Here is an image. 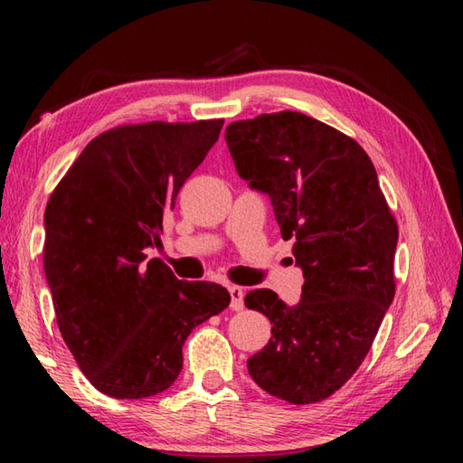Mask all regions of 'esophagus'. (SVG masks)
I'll return each instance as SVG.
<instances>
[{"label": "esophagus", "instance_id": "obj_1", "mask_svg": "<svg viewBox=\"0 0 463 463\" xmlns=\"http://www.w3.org/2000/svg\"><path fill=\"white\" fill-rule=\"evenodd\" d=\"M231 292V308L232 310H242L244 308V290L241 287H229Z\"/></svg>", "mask_w": 463, "mask_h": 463}]
</instances>
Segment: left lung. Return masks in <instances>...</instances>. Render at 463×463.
<instances>
[{
    "label": "left lung",
    "instance_id": "8db88e82",
    "mask_svg": "<svg viewBox=\"0 0 463 463\" xmlns=\"http://www.w3.org/2000/svg\"><path fill=\"white\" fill-rule=\"evenodd\" d=\"M224 139L242 179L270 196L304 274L294 307L269 288L244 297L272 322L249 373L274 398L317 404L360 368L394 300L398 222L366 151L326 123L264 113L231 123Z\"/></svg>",
    "mask_w": 463,
    "mask_h": 463
}]
</instances>
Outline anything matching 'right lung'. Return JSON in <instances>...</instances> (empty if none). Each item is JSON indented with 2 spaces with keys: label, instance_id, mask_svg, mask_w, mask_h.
Returning <instances> with one entry per match:
<instances>
[{
  "label": "right lung",
  "instance_id": "obj_1",
  "mask_svg": "<svg viewBox=\"0 0 463 463\" xmlns=\"http://www.w3.org/2000/svg\"><path fill=\"white\" fill-rule=\"evenodd\" d=\"M222 123L113 127L85 146L49 196L43 267L57 326L107 396L139 400L169 388L186 336L229 307L219 284L179 280L161 259L145 262Z\"/></svg>",
  "mask_w": 463,
  "mask_h": 463
}]
</instances>
